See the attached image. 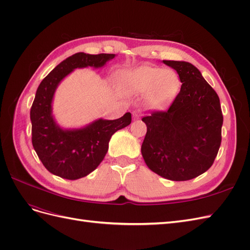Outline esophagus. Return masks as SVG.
I'll use <instances>...</instances> for the list:
<instances>
[{"label":"esophagus","mask_w":250,"mask_h":250,"mask_svg":"<svg viewBox=\"0 0 250 250\" xmlns=\"http://www.w3.org/2000/svg\"><path fill=\"white\" fill-rule=\"evenodd\" d=\"M132 116H133V118L134 119H139L141 116H142V112H141V110H134L133 112H132Z\"/></svg>","instance_id":"34e87169"}]
</instances>
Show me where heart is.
<instances>
[{
    "mask_svg": "<svg viewBox=\"0 0 250 250\" xmlns=\"http://www.w3.org/2000/svg\"><path fill=\"white\" fill-rule=\"evenodd\" d=\"M124 84L132 94H148L151 106H160L176 93L179 78L175 72L151 66H140L125 74Z\"/></svg>",
    "mask_w": 250,
    "mask_h": 250,
    "instance_id": "1",
    "label": "heart"
}]
</instances>
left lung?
<instances>
[{
	"label": "left lung",
	"mask_w": 250,
	"mask_h": 250,
	"mask_svg": "<svg viewBox=\"0 0 250 250\" xmlns=\"http://www.w3.org/2000/svg\"><path fill=\"white\" fill-rule=\"evenodd\" d=\"M163 62L177 72L183 85L167 110L152 111L142 119L147 126L142 155L160 176L190 180L211 167L220 148V100L192 63Z\"/></svg>",
	"instance_id": "obj_1"
}]
</instances>
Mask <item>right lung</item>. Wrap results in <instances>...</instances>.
Returning a JSON list of instances; mask_svg holds the SVG:
<instances>
[{"mask_svg":"<svg viewBox=\"0 0 250 250\" xmlns=\"http://www.w3.org/2000/svg\"><path fill=\"white\" fill-rule=\"evenodd\" d=\"M115 56L76 53L55 66L37 88L30 110L32 145L44 168L54 175L70 180L88 175L103 161L111 135L131 123V113L126 112L117 120L99 119L79 129H62L52 115L60 81L77 67H101Z\"/></svg>","mask_w":250,"mask_h":250,"instance_id":"1","label":"right lung"}]
</instances>
